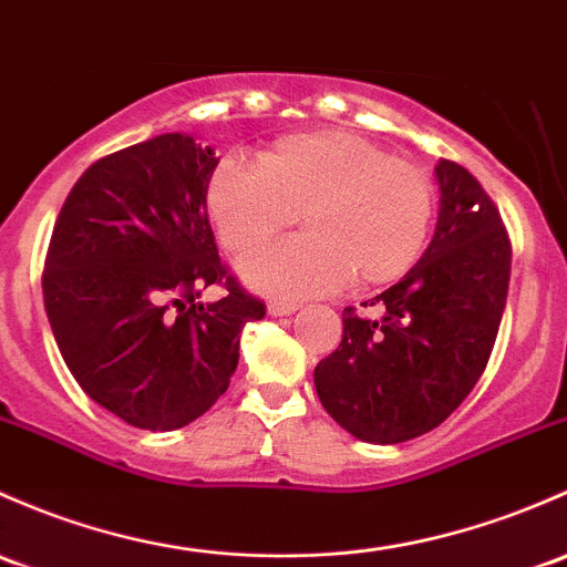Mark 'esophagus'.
Returning <instances> with one entry per match:
<instances>
[{
	"mask_svg": "<svg viewBox=\"0 0 567 567\" xmlns=\"http://www.w3.org/2000/svg\"><path fill=\"white\" fill-rule=\"evenodd\" d=\"M296 309H299V303H296V301H285V299L268 301V315H274V318H282V315H293Z\"/></svg>",
	"mask_w": 567,
	"mask_h": 567,
	"instance_id": "esophagus-1",
	"label": "esophagus"
}]
</instances>
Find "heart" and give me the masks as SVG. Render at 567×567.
Listing matches in <instances>:
<instances>
[{"instance_id": "b5f03b06", "label": "heart", "mask_w": 567, "mask_h": 567, "mask_svg": "<svg viewBox=\"0 0 567 567\" xmlns=\"http://www.w3.org/2000/svg\"><path fill=\"white\" fill-rule=\"evenodd\" d=\"M206 206L219 241L247 252L299 223L307 234L241 260V277L274 296L329 293L393 282L424 249L434 187L424 168L383 146L315 130L279 138L258 165L223 163Z\"/></svg>"}]
</instances>
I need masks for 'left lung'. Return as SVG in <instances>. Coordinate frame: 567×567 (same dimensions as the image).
I'll return each mask as SVG.
<instances>
[{
    "label": "left lung",
    "mask_w": 567,
    "mask_h": 567,
    "mask_svg": "<svg viewBox=\"0 0 567 567\" xmlns=\"http://www.w3.org/2000/svg\"><path fill=\"white\" fill-rule=\"evenodd\" d=\"M432 244L374 296L383 318L342 312V342L315 367L326 413L363 443H404L443 424L484 374L511 279V238L478 178L440 159ZM367 307V303H363Z\"/></svg>",
    "instance_id": "obj_1"
}]
</instances>
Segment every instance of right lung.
<instances>
[{
	"label": "right lung",
	"mask_w": 567,
	"mask_h": 567,
	"mask_svg": "<svg viewBox=\"0 0 567 567\" xmlns=\"http://www.w3.org/2000/svg\"><path fill=\"white\" fill-rule=\"evenodd\" d=\"M219 159L165 133L89 165L45 255L43 299L59 353L100 408L171 432L204 415L238 363V339L266 303L217 255L206 193ZM208 284L229 293L194 299Z\"/></svg>",
	"instance_id": "add662e5"
}]
</instances>
